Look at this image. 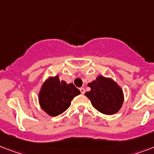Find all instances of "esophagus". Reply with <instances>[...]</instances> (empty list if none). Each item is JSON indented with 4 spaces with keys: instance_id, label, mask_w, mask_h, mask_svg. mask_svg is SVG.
<instances>
[{
    "instance_id": "esophagus-1",
    "label": "esophagus",
    "mask_w": 154,
    "mask_h": 154,
    "mask_svg": "<svg viewBox=\"0 0 154 154\" xmlns=\"http://www.w3.org/2000/svg\"><path fill=\"white\" fill-rule=\"evenodd\" d=\"M80 91H81V94H84L85 93V89L82 87V88H80Z\"/></svg>"
}]
</instances>
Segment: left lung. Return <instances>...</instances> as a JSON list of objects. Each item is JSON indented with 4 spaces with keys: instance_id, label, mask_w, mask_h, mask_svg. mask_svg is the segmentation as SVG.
I'll use <instances>...</instances> for the list:
<instances>
[{
    "instance_id": "obj_1",
    "label": "left lung",
    "mask_w": 154,
    "mask_h": 154,
    "mask_svg": "<svg viewBox=\"0 0 154 154\" xmlns=\"http://www.w3.org/2000/svg\"><path fill=\"white\" fill-rule=\"evenodd\" d=\"M90 91L85 95L91 101L92 105L99 112L112 115L119 111L124 101L122 88L111 78L98 76L95 81L88 84Z\"/></svg>"
}]
</instances>
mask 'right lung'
Segmentation results:
<instances>
[{
  "label": "right lung",
  "mask_w": 154,
  "mask_h": 154,
  "mask_svg": "<svg viewBox=\"0 0 154 154\" xmlns=\"http://www.w3.org/2000/svg\"><path fill=\"white\" fill-rule=\"evenodd\" d=\"M80 90L70 83L60 82L58 76L49 77L43 83L39 93V104L45 112L56 117L64 112L71 105Z\"/></svg>",
  "instance_id": "1"
}]
</instances>
